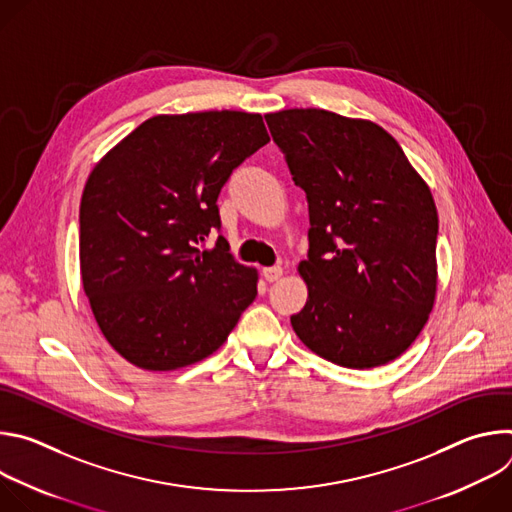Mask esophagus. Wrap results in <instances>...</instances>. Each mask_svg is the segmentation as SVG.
Here are the masks:
<instances>
[{"label":"esophagus","mask_w":512,"mask_h":512,"mask_svg":"<svg viewBox=\"0 0 512 512\" xmlns=\"http://www.w3.org/2000/svg\"><path fill=\"white\" fill-rule=\"evenodd\" d=\"M281 275H283V269H281L279 265H275V267H265V269H263V277H265L269 283H271V281H277Z\"/></svg>","instance_id":"obj_1"}]
</instances>
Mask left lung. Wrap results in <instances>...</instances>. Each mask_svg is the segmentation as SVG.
<instances>
[{
  "label": "left lung",
  "mask_w": 512,
  "mask_h": 512,
  "mask_svg": "<svg viewBox=\"0 0 512 512\" xmlns=\"http://www.w3.org/2000/svg\"><path fill=\"white\" fill-rule=\"evenodd\" d=\"M310 208L298 271L308 302L291 326L318 356L373 369L423 330L437 287V210L429 186L381 125L324 109L267 113Z\"/></svg>",
  "instance_id": "left-lung-1"
}]
</instances>
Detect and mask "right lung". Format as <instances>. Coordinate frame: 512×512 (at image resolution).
Listing matches in <instances>:
<instances>
[{"mask_svg":"<svg viewBox=\"0 0 512 512\" xmlns=\"http://www.w3.org/2000/svg\"><path fill=\"white\" fill-rule=\"evenodd\" d=\"M269 141L245 111L156 115L93 168L81 198V277L107 342L145 371L188 367L221 348L257 296L218 235V194Z\"/></svg>","mask_w":512,"mask_h":512,"instance_id":"obj_1","label":"right lung"}]
</instances>
